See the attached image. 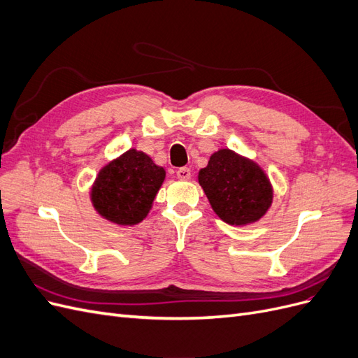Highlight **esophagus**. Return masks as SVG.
<instances>
[{"label": "esophagus", "instance_id": "1", "mask_svg": "<svg viewBox=\"0 0 358 358\" xmlns=\"http://www.w3.org/2000/svg\"><path fill=\"white\" fill-rule=\"evenodd\" d=\"M176 176L180 180H189L191 179V170L188 167H180L176 171Z\"/></svg>", "mask_w": 358, "mask_h": 358}]
</instances>
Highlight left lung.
<instances>
[{"mask_svg": "<svg viewBox=\"0 0 358 358\" xmlns=\"http://www.w3.org/2000/svg\"><path fill=\"white\" fill-rule=\"evenodd\" d=\"M199 182L215 213L231 225L258 221L272 204L273 192L254 161L229 149L215 152L199 173Z\"/></svg>", "mask_w": 358, "mask_h": 358, "instance_id": "left-lung-1", "label": "left lung"}]
</instances>
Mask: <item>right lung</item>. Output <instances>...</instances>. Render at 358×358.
I'll return each instance as SVG.
<instances>
[{"instance_id": "obj_1", "label": "right lung", "mask_w": 358, "mask_h": 358, "mask_svg": "<svg viewBox=\"0 0 358 358\" xmlns=\"http://www.w3.org/2000/svg\"><path fill=\"white\" fill-rule=\"evenodd\" d=\"M164 178V169L129 149L99 173L91 192L94 208L115 224L134 225L146 218Z\"/></svg>"}]
</instances>
